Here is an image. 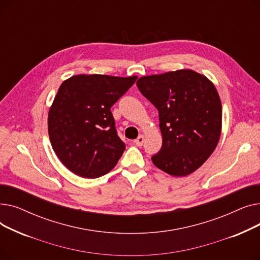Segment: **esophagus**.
<instances>
[{
  "instance_id": "obj_1",
  "label": "esophagus",
  "mask_w": 260,
  "mask_h": 260,
  "mask_svg": "<svg viewBox=\"0 0 260 260\" xmlns=\"http://www.w3.org/2000/svg\"><path fill=\"white\" fill-rule=\"evenodd\" d=\"M144 142V135H139V137L134 141V143L137 146H141Z\"/></svg>"
}]
</instances>
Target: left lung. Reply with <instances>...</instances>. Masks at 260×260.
Here are the masks:
<instances>
[{
  "mask_svg": "<svg viewBox=\"0 0 260 260\" xmlns=\"http://www.w3.org/2000/svg\"><path fill=\"white\" fill-rule=\"evenodd\" d=\"M137 86L159 112L162 147L152 157L154 165L175 177L198 170L221 135L222 107L213 82L195 71L178 70L141 77Z\"/></svg>",
  "mask_w": 260,
  "mask_h": 260,
  "instance_id": "left-lung-1",
  "label": "left lung"
}]
</instances>
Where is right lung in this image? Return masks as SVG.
<instances>
[{
  "label": "right lung",
  "instance_id": "add662e5",
  "mask_svg": "<svg viewBox=\"0 0 260 260\" xmlns=\"http://www.w3.org/2000/svg\"><path fill=\"white\" fill-rule=\"evenodd\" d=\"M137 76L76 75L61 84L48 112L52 149L63 165L83 178L112 171L125 149L111 107Z\"/></svg>",
  "mask_w": 260,
  "mask_h": 260
}]
</instances>
